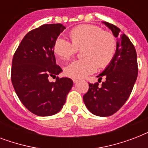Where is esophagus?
<instances>
[{
  "mask_svg": "<svg viewBox=\"0 0 148 148\" xmlns=\"http://www.w3.org/2000/svg\"><path fill=\"white\" fill-rule=\"evenodd\" d=\"M73 82H74V84H76L78 82V80H77V79H73Z\"/></svg>",
  "mask_w": 148,
  "mask_h": 148,
  "instance_id": "1",
  "label": "esophagus"
}]
</instances>
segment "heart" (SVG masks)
I'll return each instance as SVG.
<instances>
[{
    "label": "heart",
    "instance_id": "heart-1",
    "mask_svg": "<svg viewBox=\"0 0 148 148\" xmlns=\"http://www.w3.org/2000/svg\"><path fill=\"white\" fill-rule=\"evenodd\" d=\"M71 42L62 37L56 39L53 51L60 62L70 60L82 49V59L77 60L65 67L64 73L73 79H81L95 73L97 67H106L112 61L117 49V40L112 34L101 27L84 24L70 31Z\"/></svg>",
    "mask_w": 148,
    "mask_h": 148
}]
</instances>
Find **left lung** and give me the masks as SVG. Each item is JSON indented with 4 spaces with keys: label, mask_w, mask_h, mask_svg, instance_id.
<instances>
[{
    "label": "left lung",
    "mask_w": 148,
    "mask_h": 148,
    "mask_svg": "<svg viewBox=\"0 0 148 148\" xmlns=\"http://www.w3.org/2000/svg\"><path fill=\"white\" fill-rule=\"evenodd\" d=\"M117 38L116 53L110 64L99 74L105 81L89 84V89L83 100L88 110L100 117H108L117 112L124 105L131 95L138 77L137 53L127 37L121 33L117 27L102 22Z\"/></svg>",
    "instance_id": "1"
}]
</instances>
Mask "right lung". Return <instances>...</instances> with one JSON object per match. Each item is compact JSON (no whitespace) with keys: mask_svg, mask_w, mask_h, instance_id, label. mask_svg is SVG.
Returning <instances> with one entry per match:
<instances>
[{"mask_svg":"<svg viewBox=\"0 0 148 148\" xmlns=\"http://www.w3.org/2000/svg\"><path fill=\"white\" fill-rule=\"evenodd\" d=\"M66 28L60 24H44L24 36L12 60L11 81L24 107L41 117L58 113L73 86L68 77L49 81L62 72L56 64L53 45Z\"/></svg>","mask_w":148,"mask_h":148,"instance_id":"add662e5","label":"right lung"}]
</instances>
